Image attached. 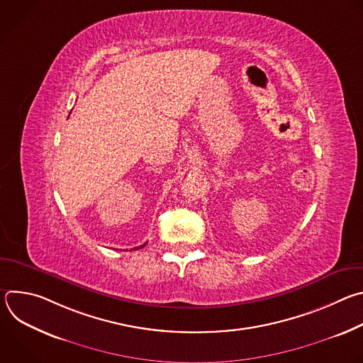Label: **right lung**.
Returning a JSON list of instances; mask_svg holds the SVG:
<instances>
[{
  "mask_svg": "<svg viewBox=\"0 0 363 363\" xmlns=\"http://www.w3.org/2000/svg\"><path fill=\"white\" fill-rule=\"evenodd\" d=\"M142 247H145V244H143V245H140V247H138V248H136V250H139V248H142Z\"/></svg>",
  "mask_w": 363,
  "mask_h": 363,
  "instance_id": "right-lung-1",
  "label": "right lung"
}]
</instances>
